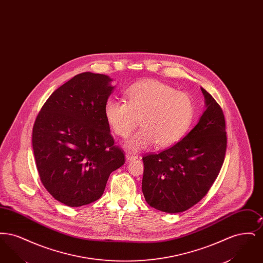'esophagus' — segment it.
Instances as JSON below:
<instances>
[{
	"mask_svg": "<svg viewBox=\"0 0 263 263\" xmlns=\"http://www.w3.org/2000/svg\"><path fill=\"white\" fill-rule=\"evenodd\" d=\"M126 161L127 162H132V161H135L137 159V156L131 154V153H127L125 155Z\"/></svg>",
	"mask_w": 263,
	"mask_h": 263,
	"instance_id": "esophagus-1",
	"label": "esophagus"
}]
</instances>
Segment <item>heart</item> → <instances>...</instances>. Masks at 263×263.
<instances>
[{
    "label": "heart",
    "instance_id": "heart-1",
    "mask_svg": "<svg viewBox=\"0 0 263 263\" xmlns=\"http://www.w3.org/2000/svg\"><path fill=\"white\" fill-rule=\"evenodd\" d=\"M126 102L108 100L104 116L113 132L127 137L139 124L142 128L128 138L126 149H146L157 142L161 147L173 145L187 132L194 105L187 93L175 90L156 80L137 83L126 90Z\"/></svg>",
    "mask_w": 263,
    "mask_h": 263
}]
</instances>
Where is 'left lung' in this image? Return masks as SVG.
<instances>
[{
    "mask_svg": "<svg viewBox=\"0 0 263 263\" xmlns=\"http://www.w3.org/2000/svg\"><path fill=\"white\" fill-rule=\"evenodd\" d=\"M205 107L194 128L171 148L143 157L142 191L157 210L175 214L187 210L207 194L225 160V117L203 88Z\"/></svg>",
    "mask_w": 263,
    "mask_h": 263,
    "instance_id": "left-lung-1",
    "label": "left lung"
}]
</instances>
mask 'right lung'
Returning <instances> with one entry per match:
<instances>
[{"mask_svg":"<svg viewBox=\"0 0 263 263\" xmlns=\"http://www.w3.org/2000/svg\"><path fill=\"white\" fill-rule=\"evenodd\" d=\"M112 81L90 72L75 76L51 95L34 122L32 148L41 182L67 206L98 200L110 174L125 163L104 116Z\"/></svg>","mask_w":263,"mask_h":263,"instance_id":"1","label":"right lung"}]
</instances>
